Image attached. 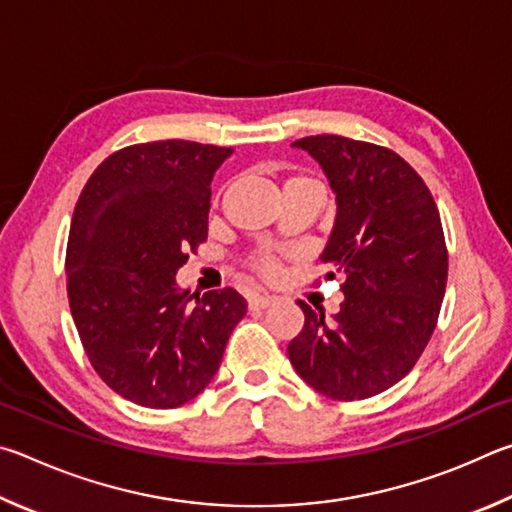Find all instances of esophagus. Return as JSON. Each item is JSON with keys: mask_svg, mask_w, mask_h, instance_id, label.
I'll list each match as a JSON object with an SVG mask.
<instances>
[{"mask_svg": "<svg viewBox=\"0 0 512 512\" xmlns=\"http://www.w3.org/2000/svg\"><path fill=\"white\" fill-rule=\"evenodd\" d=\"M247 303H249V310H263L267 306H272L274 297H270V294H251Z\"/></svg>", "mask_w": 512, "mask_h": 512, "instance_id": "esophagus-1", "label": "esophagus"}]
</instances>
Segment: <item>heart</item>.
Wrapping results in <instances>:
<instances>
[{"label": "heart", "mask_w": 512, "mask_h": 512, "mask_svg": "<svg viewBox=\"0 0 512 512\" xmlns=\"http://www.w3.org/2000/svg\"><path fill=\"white\" fill-rule=\"evenodd\" d=\"M294 179H301V177H294ZM294 179H290V182H294ZM251 265H254V270L258 272V274H263L265 279H274V276H279V261H276L274 256H270V254H261V256H256L254 261H251Z\"/></svg>", "instance_id": "1"}]
</instances>
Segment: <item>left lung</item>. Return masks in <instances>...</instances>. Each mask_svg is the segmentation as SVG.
<instances>
[{
	"mask_svg": "<svg viewBox=\"0 0 512 512\" xmlns=\"http://www.w3.org/2000/svg\"><path fill=\"white\" fill-rule=\"evenodd\" d=\"M292 146L319 161L335 191L321 263L344 274V301L333 319L299 301L306 321L290 362L333 400L378 396L414 369L436 328L447 285L441 215L423 177L389 148L337 134Z\"/></svg>",
	"mask_w": 512,
	"mask_h": 512,
	"instance_id": "1",
	"label": "left lung"
}]
</instances>
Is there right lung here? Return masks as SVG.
I'll use <instances>...</instances> for the list:
<instances>
[{
  "label": "right lung",
  "instance_id": "add662e5",
  "mask_svg": "<svg viewBox=\"0 0 512 512\" xmlns=\"http://www.w3.org/2000/svg\"><path fill=\"white\" fill-rule=\"evenodd\" d=\"M231 152L182 139L137 143L112 152L76 202L65 261L71 317L101 380L141 407L200 396L247 312L233 288L200 297L175 283L206 240L211 179Z\"/></svg>",
  "mask_w": 512,
  "mask_h": 512
}]
</instances>
